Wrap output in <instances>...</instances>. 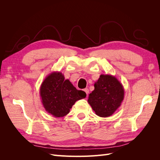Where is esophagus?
Returning a JSON list of instances; mask_svg holds the SVG:
<instances>
[{
    "mask_svg": "<svg viewBox=\"0 0 160 160\" xmlns=\"http://www.w3.org/2000/svg\"><path fill=\"white\" fill-rule=\"evenodd\" d=\"M85 93H86V94H87V95H88V93H89V89H88V88H85V89H84V90H83Z\"/></svg>",
    "mask_w": 160,
    "mask_h": 160,
    "instance_id": "esophagus-1",
    "label": "esophagus"
}]
</instances>
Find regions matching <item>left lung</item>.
<instances>
[{"label": "left lung", "mask_w": 160, "mask_h": 160, "mask_svg": "<svg viewBox=\"0 0 160 160\" xmlns=\"http://www.w3.org/2000/svg\"><path fill=\"white\" fill-rule=\"evenodd\" d=\"M89 94L88 103L97 115L108 118L113 115L124 99V88L113 75H101Z\"/></svg>", "instance_id": "obj_1"}]
</instances>
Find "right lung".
<instances>
[{
    "instance_id": "1",
    "label": "right lung",
    "mask_w": 160,
    "mask_h": 160,
    "mask_svg": "<svg viewBox=\"0 0 160 160\" xmlns=\"http://www.w3.org/2000/svg\"><path fill=\"white\" fill-rule=\"evenodd\" d=\"M86 95L85 91L77 90L69 79H65L59 71L48 75L40 88L43 107L55 118L67 115L76 101L85 98Z\"/></svg>"
}]
</instances>
